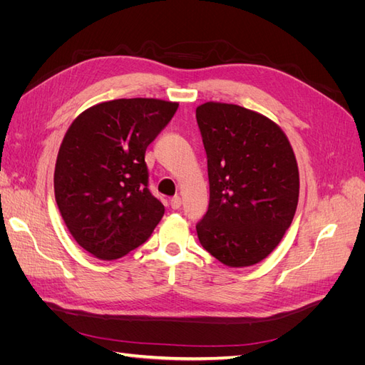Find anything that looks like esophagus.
Segmentation results:
<instances>
[{
	"instance_id": "esophagus-1",
	"label": "esophagus",
	"mask_w": 365,
	"mask_h": 365,
	"mask_svg": "<svg viewBox=\"0 0 365 365\" xmlns=\"http://www.w3.org/2000/svg\"><path fill=\"white\" fill-rule=\"evenodd\" d=\"M181 204H182L181 196H173L172 200H170V207H172L173 210H178V208L181 207Z\"/></svg>"
}]
</instances>
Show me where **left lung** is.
Segmentation results:
<instances>
[{
  "instance_id": "8db88e82",
  "label": "left lung",
  "mask_w": 365,
  "mask_h": 365,
  "mask_svg": "<svg viewBox=\"0 0 365 365\" xmlns=\"http://www.w3.org/2000/svg\"><path fill=\"white\" fill-rule=\"evenodd\" d=\"M196 120L210 182L197 237L227 267H252L269 256L292 224L300 192L292 146L271 118L239 105L202 103Z\"/></svg>"
}]
</instances>
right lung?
Segmentation results:
<instances>
[{
	"instance_id": "1",
	"label": "right lung",
	"mask_w": 365,
	"mask_h": 365,
	"mask_svg": "<svg viewBox=\"0 0 365 365\" xmlns=\"http://www.w3.org/2000/svg\"><path fill=\"white\" fill-rule=\"evenodd\" d=\"M178 109L160 98H117L77 115L54 168V197L74 240L101 260L140 247L164 215L148 189L145 153Z\"/></svg>"
}]
</instances>
